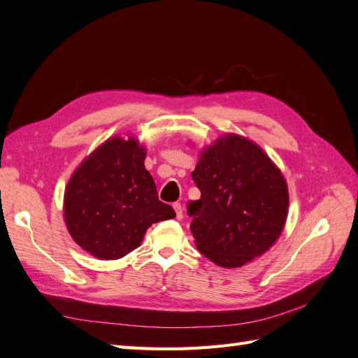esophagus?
I'll return each mask as SVG.
<instances>
[{"instance_id": "1", "label": "esophagus", "mask_w": 358, "mask_h": 358, "mask_svg": "<svg viewBox=\"0 0 358 358\" xmlns=\"http://www.w3.org/2000/svg\"><path fill=\"white\" fill-rule=\"evenodd\" d=\"M173 209L176 212V218L182 220L183 218V209H182V204L180 203H175L173 204Z\"/></svg>"}]
</instances>
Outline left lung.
Masks as SVG:
<instances>
[{
    "label": "left lung",
    "mask_w": 358,
    "mask_h": 358,
    "mask_svg": "<svg viewBox=\"0 0 358 358\" xmlns=\"http://www.w3.org/2000/svg\"><path fill=\"white\" fill-rule=\"evenodd\" d=\"M201 192L188 203L199 251L221 267L264 254L284 230L288 188L278 167L249 140L229 134L206 148L191 173Z\"/></svg>",
    "instance_id": "1"
}]
</instances>
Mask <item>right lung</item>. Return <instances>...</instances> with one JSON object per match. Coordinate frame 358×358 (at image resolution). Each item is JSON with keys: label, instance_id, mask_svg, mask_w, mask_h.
Returning <instances> with one entry per match:
<instances>
[{"label": "right lung", "instance_id": "1", "mask_svg": "<svg viewBox=\"0 0 358 358\" xmlns=\"http://www.w3.org/2000/svg\"><path fill=\"white\" fill-rule=\"evenodd\" d=\"M137 140L113 137L86 158L64 196L74 242L100 259H117L140 245L150 225L176 216L159 201Z\"/></svg>", "mask_w": 358, "mask_h": 358}]
</instances>
